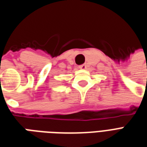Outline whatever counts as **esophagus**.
Wrapping results in <instances>:
<instances>
[{"label":"esophagus","instance_id":"obj_1","mask_svg":"<svg viewBox=\"0 0 147 147\" xmlns=\"http://www.w3.org/2000/svg\"><path fill=\"white\" fill-rule=\"evenodd\" d=\"M79 68H81V69H86V64H82V65H79Z\"/></svg>","mask_w":147,"mask_h":147}]
</instances>
